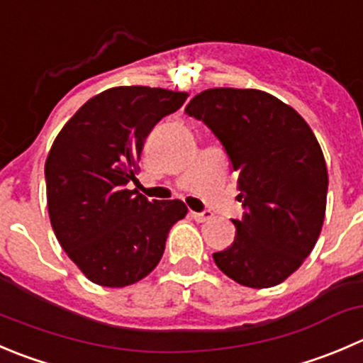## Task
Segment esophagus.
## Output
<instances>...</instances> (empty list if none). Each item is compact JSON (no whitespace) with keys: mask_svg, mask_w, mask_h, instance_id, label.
Listing matches in <instances>:
<instances>
[{"mask_svg":"<svg viewBox=\"0 0 363 363\" xmlns=\"http://www.w3.org/2000/svg\"><path fill=\"white\" fill-rule=\"evenodd\" d=\"M191 216L195 218L196 221H200V223H203V221H209L211 218H213V214H211L209 211H202V213H195V211H191Z\"/></svg>","mask_w":363,"mask_h":363,"instance_id":"obj_1","label":"esophagus"}]
</instances>
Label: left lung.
I'll return each instance as SVG.
<instances>
[{"instance_id": "obj_1", "label": "left lung", "mask_w": 363, "mask_h": 363, "mask_svg": "<svg viewBox=\"0 0 363 363\" xmlns=\"http://www.w3.org/2000/svg\"><path fill=\"white\" fill-rule=\"evenodd\" d=\"M220 140L238 172L245 213L238 238L213 253L216 266L253 289L284 282L321 232L328 193L325 156L307 122L260 90L211 88L186 106Z\"/></svg>"}]
</instances>
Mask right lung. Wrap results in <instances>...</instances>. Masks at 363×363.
Here are the masks:
<instances>
[{
	"instance_id": "right-lung-1",
	"label": "right lung",
	"mask_w": 363,
	"mask_h": 363,
	"mask_svg": "<svg viewBox=\"0 0 363 363\" xmlns=\"http://www.w3.org/2000/svg\"><path fill=\"white\" fill-rule=\"evenodd\" d=\"M188 94L117 86L84 103L56 136L45 160L48 209L60 245L88 280L125 287L161 260L167 235L188 207L136 189V163L154 125Z\"/></svg>"
}]
</instances>
